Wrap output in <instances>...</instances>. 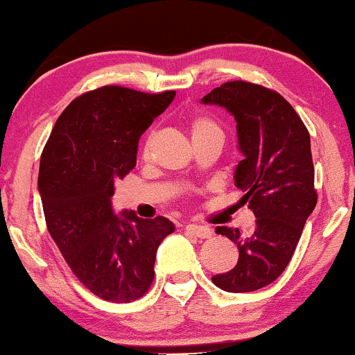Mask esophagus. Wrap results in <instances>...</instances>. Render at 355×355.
Masks as SVG:
<instances>
[{"mask_svg": "<svg viewBox=\"0 0 355 355\" xmlns=\"http://www.w3.org/2000/svg\"><path fill=\"white\" fill-rule=\"evenodd\" d=\"M185 232H189V234L195 235V237L198 239H210L211 235H214V232H211L209 227L195 225V223H189V225H185Z\"/></svg>", "mask_w": 355, "mask_h": 355, "instance_id": "1", "label": "esophagus"}]
</instances>
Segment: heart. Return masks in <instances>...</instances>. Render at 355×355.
Wrapping results in <instances>:
<instances>
[{
    "instance_id": "1",
    "label": "heart",
    "mask_w": 355,
    "mask_h": 355,
    "mask_svg": "<svg viewBox=\"0 0 355 355\" xmlns=\"http://www.w3.org/2000/svg\"><path fill=\"white\" fill-rule=\"evenodd\" d=\"M190 130H191V137H193V140L198 137L209 135V133H220V126L217 125V121L207 115H197L191 118Z\"/></svg>"
}]
</instances>
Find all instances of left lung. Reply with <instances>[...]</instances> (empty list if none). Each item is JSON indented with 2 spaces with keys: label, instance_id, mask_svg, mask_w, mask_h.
Segmentation results:
<instances>
[{
  "label": "left lung",
  "instance_id": "left-lung-1",
  "mask_svg": "<svg viewBox=\"0 0 355 355\" xmlns=\"http://www.w3.org/2000/svg\"><path fill=\"white\" fill-rule=\"evenodd\" d=\"M218 105L237 121L243 160L235 168L242 203L257 217L240 232L217 227L239 248L237 266L211 282L225 292H252L279 279L294 255L305 220L315 209L311 137L282 95L248 81H227L202 98Z\"/></svg>",
  "mask_w": 355,
  "mask_h": 355
}]
</instances>
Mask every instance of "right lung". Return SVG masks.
Listing matches in <instances>:
<instances>
[{
	"label": "right lung",
	"instance_id": "1",
	"mask_svg": "<svg viewBox=\"0 0 355 355\" xmlns=\"http://www.w3.org/2000/svg\"><path fill=\"white\" fill-rule=\"evenodd\" d=\"M173 98V89L96 88L64 108L43 148L38 190L48 232L80 282L110 302L144 297L157 248L175 230L165 217L112 209L115 182L137 165L141 133Z\"/></svg>",
	"mask_w": 355,
	"mask_h": 355
}]
</instances>
